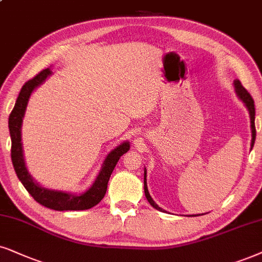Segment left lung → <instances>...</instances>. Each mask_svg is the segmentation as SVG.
Listing matches in <instances>:
<instances>
[{"mask_svg": "<svg viewBox=\"0 0 262 262\" xmlns=\"http://www.w3.org/2000/svg\"><path fill=\"white\" fill-rule=\"evenodd\" d=\"M234 91H236L238 98L241 99L242 101L244 102V105H246L248 111H249V116H250V127H251V147L254 146V142H255V137H256V129H255V105H254V100L253 98H251V95L248 93V91L246 88L242 85V83L238 79L234 81ZM144 190H145V196H146L148 203H150L152 207L156 208L157 210L160 211H164L162 208L158 207L157 204L155 203V201L152 200L150 193H148V190H147V184H146V169H145V173H144ZM193 216H196V215H193Z\"/></svg>", "mask_w": 262, "mask_h": 262, "instance_id": "obj_1", "label": "left lung"}]
</instances>
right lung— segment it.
Listing matches in <instances>:
<instances>
[{"label": "right lung", "instance_id": "1", "mask_svg": "<svg viewBox=\"0 0 262 262\" xmlns=\"http://www.w3.org/2000/svg\"><path fill=\"white\" fill-rule=\"evenodd\" d=\"M52 75L51 69H45L39 74L35 76L34 78L30 79L23 85L19 97L16 99L14 108H13L11 115H9L8 127L9 133L12 139V150L11 157L13 162V167L16 173L19 180L24 185L28 192L34 197L36 202L39 204L45 205L49 209L54 210H85L97 205L102 198L107 190V183L114 171L116 164L122 155L129 150L130 145L128 141H123L118 145L115 150H112L105 160L100 173L95 179L94 184L92 187L81 194H72L62 191H54L45 188L36 183L29 174L28 168L25 165L24 155H23V144H21V123L24 118L26 106L30 99L31 93L46 81V78Z\"/></svg>", "mask_w": 262, "mask_h": 262}]
</instances>
